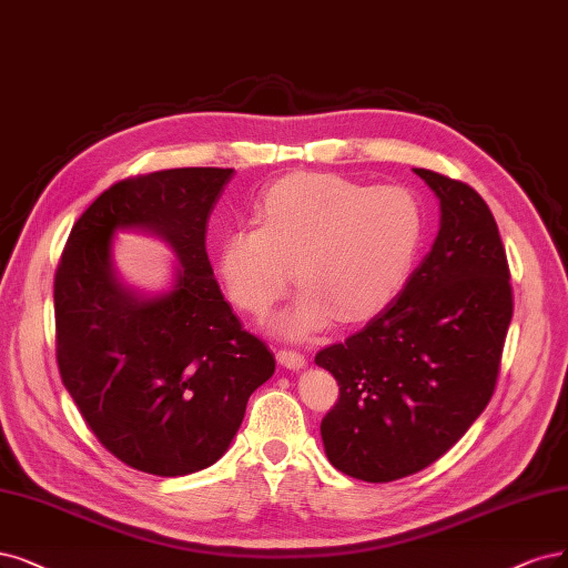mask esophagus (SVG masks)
Instances as JSON below:
<instances>
[{
    "instance_id": "1",
    "label": "esophagus",
    "mask_w": 568,
    "mask_h": 568,
    "mask_svg": "<svg viewBox=\"0 0 568 568\" xmlns=\"http://www.w3.org/2000/svg\"><path fill=\"white\" fill-rule=\"evenodd\" d=\"M277 362H280L282 366H286V368H303V366L307 364L303 352L291 349V347H282V349L277 352Z\"/></svg>"
}]
</instances>
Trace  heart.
<instances>
[{"instance_id":"1","label":"heart","mask_w":568,"mask_h":568,"mask_svg":"<svg viewBox=\"0 0 568 568\" xmlns=\"http://www.w3.org/2000/svg\"><path fill=\"white\" fill-rule=\"evenodd\" d=\"M425 234V209L402 185H362L336 173H296L256 202V225H237L219 244L230 301L263 317L291 284L303 286L280 328L305 336L334 315L357 322L378 312L406 282Z\"/></svg>"}]
</instances>
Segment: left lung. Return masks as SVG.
<instances>
[{
  "label": "left lung",
  "mask_w": 568,
  "mask_h": 568,
  "mask_svg": "<svg viewBox=\"0 0 568 568\" xmlns=\"http://www.w3.org/2000/svg\"><path fill=\"white\" fill-rule=\"evenodd\" d=\"M442 225L399 296L315 362L338 381L326 458L362 481L425 470L470 427L498 383L513 320L510 265L491 209L467 183L416 169Z\"/></svg>",
  "instance_id": "left-lung-1"
}]
</instances>
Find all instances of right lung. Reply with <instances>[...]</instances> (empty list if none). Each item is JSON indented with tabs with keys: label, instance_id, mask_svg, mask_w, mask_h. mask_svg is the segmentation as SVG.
<instances>
[{
	"label": "right lung",
	"instance_id": "add662e5",
	"mask_svg": "<svg viewBox=\"0 0 568 568\" xmlns=\"http://www.w3.org/2000/svg\"><path fill=\"white\" fill-rule=\"evenodd\" d=\"M232 169L190 166L110 185L72 225L53 280L55 362L82 418L124 465L181 477L216 463L251 393L275 374L267 345L225 303L206 223ZM162 233L182 261L164 297L141 302L111 277V234Z\"/></svg>",
	"mask_w": 568,
	"mask_h": 568
}]
</instances>
